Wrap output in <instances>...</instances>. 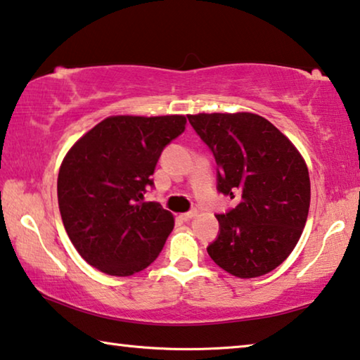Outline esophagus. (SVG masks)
<instances>
[{
    "label": "esophagus",
    "mask_w": 360,
    "mask_h": 360,
    "mask_svg": "<svg viewBox=\"0 0 360 360\" xmlns=\"http://www.w3.org/2000/svg\"><path fill=\"white\" fill-rule=\"evenodd\" d=\"M197 214V210H191V211H187V213H182L179 218L182 219V221H191L193 216Z\"/></svg>",
    "instance_id": "obj_1"
}]
</instances>
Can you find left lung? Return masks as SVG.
<instances>
[{"mask_svg":"<svg viewBox=\"0 0 360 360\" xmlns=\"http://www.w3.org/2000/svg\"><path fill=\"white\" fill-rule=\"evenodd\" d=\"M218 165L216 189L237 205L216 214L219 232L207 247L221 269L259 277L288 258L304 229L309 173L295 146L255 113L187 115Z\"/></svg>","mask_w":360,"mask_h":360,"instance_id":"obj_1","label":"left lung"}]
</instances>
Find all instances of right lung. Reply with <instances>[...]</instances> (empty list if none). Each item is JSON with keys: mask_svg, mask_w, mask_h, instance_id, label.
<instances>
[{"mask_svg": "<svg viewBox=\"0 0 360 360\" xmlns=\"http://www.w3.org/2000/svg\"><path fill=\"white\" fill-rule=\"evenodd\" d=\"M186 117H108L88 131L62 162L57 200L82 258L108 276L146 269L163 250L174 219L144 202L165 147L186 129Z\"/></svg>", "mask_w": 360, "mask_h": 360, "instance_id": "right-lung-1", "label": "right lung"}]
</instances>
